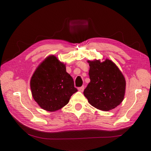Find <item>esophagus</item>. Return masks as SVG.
<instances>
[{"label":"esophagus","instance_id":"esophagus-1","mask_svg":"<svg viewBox=\"0 0 151 151\" xmlns=\"http://www.w3.org/2000/svg\"><path fill=\"white\" fill-rule=\"evenodd\" d=\"M78 89L79 91L82 92L83 91H84V86H82V87H80V88H78Z\"/></svg>","mask_w":151,"mask_h":151}]
</instances>
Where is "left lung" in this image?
Here are the masks:
<instances>
[{
    "label": "left lung",
    "instance_id": "left-lung-1",
    "mask_svg": "<svg viewBox=\"0 0 151 151\" xmlns=\"http://www.w3.org/2000/svg\"><path fill=\"white\" fill-rule=\"evenodd\" d=\"M90 82L84 95L93 106L102 111L117 107L123 101L126 81L118 67L109 59L88 60Z\"/></svg>",
    "mask_w": 151,
    "mask_h": 151
}]
</instances>
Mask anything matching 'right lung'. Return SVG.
Here are the masks:
<instances>
[{
  "mask_svg": "<svg viewBox=\"0 0 151 151\" xmlns=\"http://www.w3.org/2000/svg\"><path fill=\"white\" fill-rule=\"evenodd\" d=\"M30 84L34 101L43 110L51 112L65 106L78 91L71 76L66 72L65 64L54 55L47 57L38 65Z\"/></svg>",
  "mask_w": 151,
  "mask_h": 151,
  "instance_id": "obj_1",
  "label": "right lung"
}]
</instances>
